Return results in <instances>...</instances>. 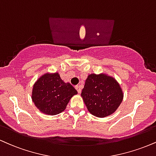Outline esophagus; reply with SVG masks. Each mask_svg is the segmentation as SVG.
<instances>
[{"instance_id": "34e87169", "label": "esophagus", "mask_w": 156, "mask_h": 156, "mask_svg": "<svg viewBox=\"0 0 156 156\" xmlns=\"http://www.w3.org/2000/svg\"><path fill=\"white\" fill-rule=\"evenodd\" d=\"M76 89L77 90V91H78V94H80V92H81V88H80V86H76Z\"/></svg>"}]
</instances>
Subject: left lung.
Listing matches in <instances>:
<instances>
[{
  "label": "left lung",
  "instance_id": "8db88e82",
  "mask_svg": "<svg viewBox=\"0 0 156 156\" xmlns=\"http://www.w3.org/2000/svg\"><path fill=\"white\" fill-rule=\"evenodd\" d=\"M81 97L90 113L105 118L117 110L123 101V94L115 78L104 73H93L86 78Z\"/></svg>",
  "mask_w": 156,
  "mask_h": 156
}]
</instances>
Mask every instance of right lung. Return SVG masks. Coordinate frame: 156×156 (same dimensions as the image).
<instances>
[{
    "instance_id": "add662e5",
    "label": "right lung",
    "mask_w": 156,
    "mask_h": 156,
    "mask_svg": "<svg viewBox=\"0 0 156 156\" xmlns=\"http://www.w3.org/2000/svg\"><path fill=\"white\" fill-rule=\"evenodd\" d=\"M77 94L70 83H65L61 79L59 73H47L35 83L32 99L41 112L54 115L63 112L70 99Z\"/></svg>"
}]
</instances>
